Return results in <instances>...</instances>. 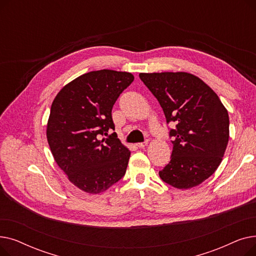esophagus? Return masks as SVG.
<instances>
[{"instance_id": "34e87169", "label": "esophagus", "mask_w": 256, "mask_h": 256, "mask_svg": "<svg viewBox=\"0 0 256 256\" xmlns=\"http://www.w3.org/2000/svg\"><path fill=\"white\" fill-rule=\"evenodd\" d=\"M147 144H148V142L145 141V142H141V143H137V147H139V148H144L145 146H147Z\"/></svg>"}]
</instances>
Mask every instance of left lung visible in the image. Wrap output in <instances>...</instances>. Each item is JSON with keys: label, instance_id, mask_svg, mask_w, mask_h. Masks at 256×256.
<instances>
[{"label": "left lung", "instance_id": "obj_1", "mask_svg": "<svg viewBox=\"0 0 256 256\" xmlns=\"http://www.w3.org/2000/svg\"><path fill=\"white\" fill-rule=\"evenodd\" d=\"M139 76L158 100L170 130L173 150L160 178L176 189H191L208 180L222 162L230 139V117L208 85L184 72H141Z\"/></svg>", "mask_w": 256, "mask_h": 256}]
</instances>
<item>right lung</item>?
<instances>
[{
	"label": "right lung",
	"instance_id": "right-lung-1",
	"mask_svg": "<svg viewBox=\"0 0 256 256\" xmlns=\"http://www.w3.org/2000/svg\"><path fill=\"white\" fill-rule=\"evenodd\" d=\"M134 80L126 72L102 70L78 76L52 100L46 124L52 154L80 190L100 194L122 178L130 152L117 138L112 108ZM108 138L100 140V136Z\"/></svg>",
	"mask_w": 256,
	"mask_h": 256
}]
</instances>
